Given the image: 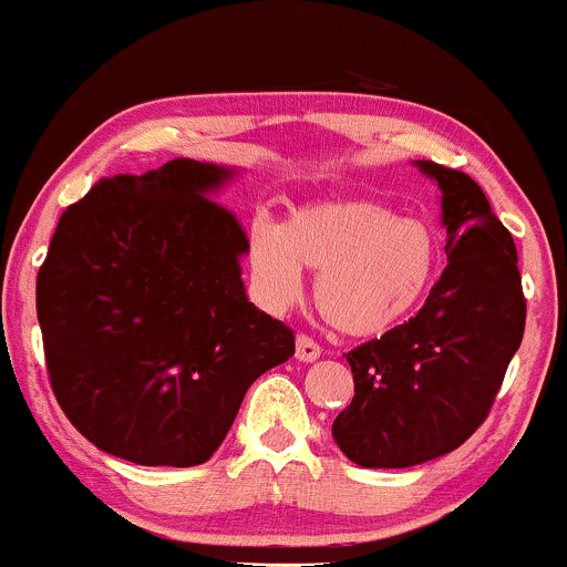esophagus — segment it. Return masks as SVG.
I'll list each match as a JSON object with an SVG mask.
<instances>
[{"label": "esophagus", "mask_w": 567, "mask_h": 567, "mask_svg": "<svg viewBox=\"0 0 567 567\" xmlns=\"http://www.w3.org/2000/svg\"><path fill=\"white\" fill-rule=\"evenodd\" d=\"M320 354H322L320 343L311 341L309 336L296 338V360L298 362H315V360H320Z\"/></svg>", "instance_id": "esophagus-1"}]
</instances>
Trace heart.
Masks as SVG:
<instances>
[{
	"label": "heart",
	"mask_w": 567,
	"mask_h": 567,
	"mask_svg": "<svg viewBox=\"0 0 567 567\" xmlns=\"http://www.w3.org/2000/svg\"><path fill=\"white\" fill-rule=\"evenodd\" d=\"M247 261L266 303L282 309L301 296L303 269L320 271L322 317L347 336H381L426 301L440 247L419 218H400L373 199H328L298 207L282 226L258 218Z\"/></svg>",
	"instance_id": "b5f03b06"
}]
</instances>
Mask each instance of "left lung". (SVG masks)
I'll return each mask as SVG.
<instances>
[{
  "instance_id": "1",
  "label": "left lung",
  "mask_w": 567,
  "mask_h": 567,
  "mask_svg": "<svg viewBox=\"0 0 567 567\" xmlns=\"http://www.w3.org/2000/svg\"><path fill=\"white\" fill-rule=\"evenodd\" d=\"M413 165L440 186L447 266L413 320L347 354L354 400L333 440L365 470H405L464 445L525 333L517 250L483 188L429 159Z\"/></svg>"
}]
</instances>
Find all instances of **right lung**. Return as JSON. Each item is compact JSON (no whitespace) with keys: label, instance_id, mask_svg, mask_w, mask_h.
<instances>
[{"label":"right lung","instance_id":"right-lung-1","mask_svg":"<svg viewBox=\"0 0 567 567\" xmlns=\"http://www.w3.org/2000/svg\"><path fill=\"white\" fill-rule=\"evenodd\" d=\"M237 175L178 157L103 178L58 220L37 277L44 360L58 405L103 453L205 464L250 383L296 351L247 301V237L213 202Z\"/></svg>","mask_w":567,"mask_h":567}]
</instances>
